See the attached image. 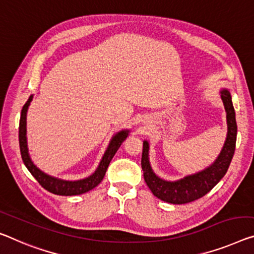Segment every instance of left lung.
Instances as JSON below:
<instances>
[{
  "label": "left lung",
  "instance_id": "8db88e82",
  "mask_svg": "<svg viewBox=\"0 0 254 254\" xmlns=\"http://www.w3.org/2000/svg\"><path fill=\"white\" fill-rule=\"evenodd\" d=\"M220 94L226 111L227 135H226V140L219 155L214 160V162L205 169L192 175H187L184 178L177 179V181H166L159 177L152 169L149 155L150 144L147 140H143L142 169L144 179L151 192L160 200L171 204H184L197 200L210 192L227 173L234 151H235L237 125L231 93L227 88H222Z\"/></svg>",
  "mask_w": 254,
  "mask_h": 254
}]
</instances>
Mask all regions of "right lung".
Wrapping results in <instances>:
<instances>
[{"label": "right lung", "instance_id": "add662e5", "mask_svg": "<svg viewBox=\"0 0 254 254\" xmlns=\"http://www.w3.org/2000/svg\"><path fill=\"white\" fill-rule=\"evenodd\" d=\"M32 101L33 95H30L28 101L23 105L20 116V123H19V145H20L22 161L27 167V169L30 171V174L36 178V181L45 190H48L49 192L53 194L70 196V195L84 194L94 189V187H96L102 182L104 175L107 173L109 163H110L114 155L116 154V152L118 151L120 145H122V143L129 135V129H123L112 136L99 166H97L96 170L91 176L83 179H78V181H65V179L50 176V175L45 174L40 168L35 166V163L32 161L29 155L28 144H27V112H28V108Z\"/></svg>", "mask_w": 254, "mask_h": 254}]
</instances>
